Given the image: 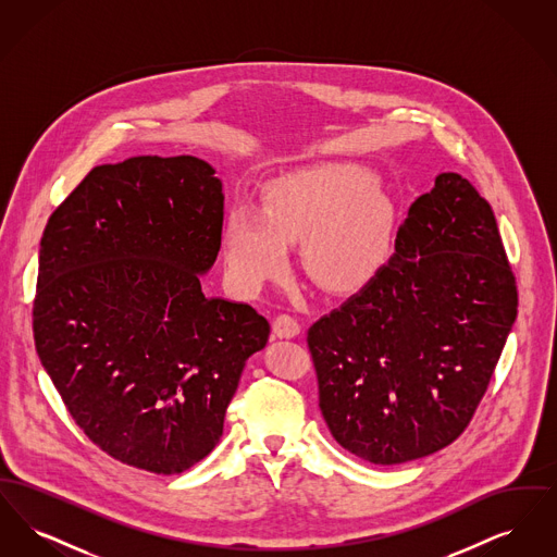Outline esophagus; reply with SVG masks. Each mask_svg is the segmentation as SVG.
Wrapping results in <instances>:
<instances>
[{"label":"esophagus","instance_id":"1","mask_svg":"<svg viewBox=\"0 0 557 557\" xmlns=\"http://www.w3.org/2000/svg\"><path fill=\"white\" fill-rule=\"evenodd\" d=\"M273 332L280 338H294L300 332V321L290 313H280L273 321Z\"/></svg>","mask_w":557,"mask_h":557}]
</instances>
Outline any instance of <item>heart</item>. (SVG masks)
<instances>
[{
  "label": "heart",
  "mask_w": 557,
  "mask_h": 557,
  "mask_svg": "<svg viewBox=\"0 0 557 557\" xmlns=\"http://www.w3.org/2000/svg\"><path fill=\"white\" fill-rule=\"evenodd\" d=\"M263 205L265 214L234 207L223 225L227 269L244 288L282 275L294 239H302L309 273L334 290L366 284L388 257L393 212L363 166L330 162L282 175L267 184Z\"/></svg>",
  "instance_id": "b5f03b06"
}]
</instances>
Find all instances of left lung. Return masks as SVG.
Returning a JSON list of instances; mask_svg holds the SVG:
<instances>
[{
	"mask_svg": "<svg viewBox=\"0 0 557 557\" xmlns=\"http://www.w3.org/2000/svg\"><path fill=\"white\" fill-rule=\"evenodd\" d=\"M516 315L491 205L441 173L409 207L391 261L307 332L332 436L377 466L447 447L472 422Z\"/></svg>",
	"mask_w": 557,
	"mask_h": 557,
	"instance_id": "obj_1",
	"label": "left lung"
}]
</instances>
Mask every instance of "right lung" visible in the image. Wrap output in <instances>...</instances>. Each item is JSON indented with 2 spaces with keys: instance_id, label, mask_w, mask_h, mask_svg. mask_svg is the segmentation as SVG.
Wrapping results in <instances>:
<instances>
[{
  "instance_id": "1",
  "label": "right lung",
  "mask_w": 557,
  "mask_h": 557,
  "mask_svg": "<svg viewBox=\"0 0 557 557\" xmlns=\"http://www.w3.org/2000/svg\"><path fill=\"white\" fill-rule=\"evenodd\" d=\"M223 200L205 160L135 157L91 169L44 230L37 355L85 436L137 470L169 476L205 459L269 341L250 305L200 286Z\"/></svg>"
}]
</instances>
